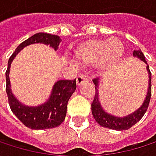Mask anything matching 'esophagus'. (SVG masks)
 Instances as JSON below:
<instances>
[{"label":"esophagus","instance_id":"esophagus-1","mask_svg":"<svg viewBox=\"0 0 156 156\" xmlns=\"http://www.w3.org/2000/svg\"><path fill=\"white\" fill-rule=\"evenodd\" d=\"M86 81H88V77L85 75H80V76H77V77H76V84L77 85H80L81 83L86 82Z\"/></svg>","mask_w":156,"mask_h":156}]
</instances>
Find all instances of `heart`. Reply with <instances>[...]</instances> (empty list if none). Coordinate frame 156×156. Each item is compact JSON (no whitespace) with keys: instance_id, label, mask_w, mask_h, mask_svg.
I'll return each mask as SVG.
<instances>
[{"instance_id":"1","label":"heart","mask_w":156,"mask_h":156,"mask_svg":"<svg viewBox=\"0 0 156 156\" xmlns=\"http://www.w3.org/2000/svg\"><path fill=\"white\" fill-rule=\"evenodd\" d=\"M123 46L120 39H91L80 45L75 50V59L81 65L99 62L102 69H108L121 60Z\"/></svg>"}]
</instances>
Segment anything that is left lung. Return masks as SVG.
Returning a JSON list of instances; mask_svg holds the SVG:
<instances>
[{
	"label": "left lung",
	"mask_w": 156,
	"mask_h": 156,
	"mask_svg": "<svg viewBox=\"0 0 156 156\" xmlns=\"http://www.w3.org/2000/svg\"><path fill=\"white\" fill-rule=\"evenodd\" d=\"M133 55L136 56L137 58H140L141 61H143L147 64V71L149 74V87H148V93H147L146 98L143 102L142 106L139 109L131 113V114H129L126 117L120 118V117L109 115L108 113L104 111V109L102 108V107L100 105V102L98 99V83H99V81H98V79H94L93 82L95 86V94H94V101L92 103V113H93V116L95 119V121L103 127L119 130V131L127 130L139 122L144 116L145 112L147 111V108H148L149 103H150V99H151V95H152V74H151V71H150L149 65L147 63V61L143 55V53L140 50H134Z\"/></svg>",
	"instance_id": "left-lung-1"
}]
</instances>
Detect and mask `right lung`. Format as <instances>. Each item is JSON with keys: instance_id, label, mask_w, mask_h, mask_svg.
Here are the masks:
<instances>
[{"instance_id": "add662e5", "label": "right lung", "mask_w": 156, "mask_h": 156, "mask_svg": "<svg viewBox=\"0 0 156 156\" xmlns=\"http://www.w3.org/2000/svg\"><path fill=\"white\" fill-rule=\"evenodd\" d=\"M61 39L58 35L49 34L45 33H38L25 40L17 47L15 52L8 60L7 70L5 72L6 77V94L8 97V103L12 112L17 117L25 126L31 129H48L57 127L64 121L66 115V108L68 100L76 89V80H59L55 83L52 89V94L45 104L38 107H26L17 101L12 94L9 81L10 65L16 55L24 47L34 44L43 43L49 45L55 50L58 49Z\"/></svg>"}]
</instances>
